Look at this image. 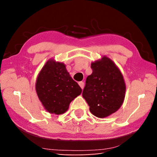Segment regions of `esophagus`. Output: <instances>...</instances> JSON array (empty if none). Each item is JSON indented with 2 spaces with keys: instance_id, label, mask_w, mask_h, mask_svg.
Masks as SVG:
<instances>
[{
  "instance_id": "34e87169",
  "label": "esophagus",
  "mask_w": 157,
  "mask_h": 157,
  "mask_svg": "<svg viewBox=\"0 0 157 157\" xmlns=\"http://www.w3.org/2000/svg\"><path fill=\"white\" fill-rule=\"evenodd\" d=\"M79 86H80L81 88H82V89H84V83L83 82H79Z\"/></svg>"
}]
</instances>
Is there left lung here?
Here are the masks:
<instances>
[{
    "label": "left lung",
    "mask_w": 157,
    "mask_h": 157,
    "mask_svg": "<svg viewBox=\"0 0 157 157\" xmlns=\"http://www.w3.org/2000/svg\"><path fill=\"white\" fill-rule=\"evenodd\" d=\"M82 96L92 114L105 118L118 111L125 96L126 85L120 69L107 56L91 63Z\"/></svg>",
    "instance_id": "1"
}]
</instances>
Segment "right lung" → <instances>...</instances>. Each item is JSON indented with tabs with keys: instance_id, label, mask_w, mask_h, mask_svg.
I'll use <instances>...</instances> for the list:
<instances>
[{
	"instance_id": "obj_1",
	"label": "right lung",
	"mask_w": 157,
	"mask_h": 157,
	"mask_svg": "<svg viewBox=\"0 0 157 157\" xmlns=\"http://www.w3.org/2000/svg\"><path fill=\"white\" fill-rule=\"evenodd\" d=\"M35 89L45 109L59 115L68 109L71 101L81 94L82 89L71 78L63 62L50 59L36 78Z\"/></svg>"
}]
</instances>
